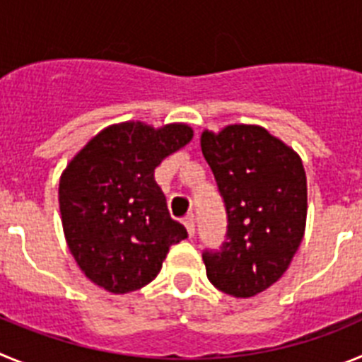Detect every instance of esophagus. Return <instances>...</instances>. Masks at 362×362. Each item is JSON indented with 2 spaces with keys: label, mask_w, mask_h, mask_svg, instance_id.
Masks as SVG:
<instances>
[{
  "label": "esophagus",
  "mask_w": 362,
  "mask_h": 362,
  "mask_svg": "<svg viewBox=\"0 0 362 362\" xmlns=\"http://www.w3.org/2000/svg\"><path fill=\"white\" fill-rule=\"evenodd\" d=\"M185 226H187V232H188V235H194V233H196V216H194V214H188L187 217H185Z\"/></svg>",
  "instance_id": "34e87169"
}]
</instances>
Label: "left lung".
<instances>
[{
	"label": "left lung",
	"mask_w": 362,
	"mask_h": 362,
	"mask_svg": "<svg viewBox=\"0 0 362 362\" xmlns=\"http://www.w3.org/2000/svg\"><path fill=\"white\" fill-rule=\"evenodd\" d=\"M201 150L226 209V241L204 250L206 277L221 292L254 297L283 276L306 225L300 158L255 124L204 130Z\"/></svg>",
	"instance_id": "obj_1"
}]
</instances>
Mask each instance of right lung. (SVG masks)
Masks as SVG:
<instances>
[{"label": "right lung", "mask_w": 362, "mask_h": 362, "mask_svg": "<svg viewBox=\"0 0 362 362\" xmlns=\"http://www.w3.org/2000/svg\"><path fill=\"white\" fill-rule=\"evenodd\" d=\"M183 123L112 124L86 143L59 181L66 245L88 279L112 293L156 279L170 246L188 238L153 179L159 163L190 143Z\"/></svg>", "instance_id": "obj_1"}]
</instances>
